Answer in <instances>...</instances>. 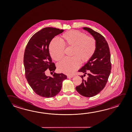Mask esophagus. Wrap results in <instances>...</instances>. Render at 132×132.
<instances>
[{"instance_id":"esophagus-1","label":"esophagus","mask_w":132,"mask_h":132,"mask_svg":"<svg viewBox=\"0 0 132 132\" xmlns=\"http://www.w3.org/2000/svg\"><path fill=\"white\" fill-rule=\"evenodd\" d=\"M74 77V76H70V75H68L67 76L68 78H72Z\"/></svg>"}]
</instances>
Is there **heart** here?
Wrapping results in <instances>:
<instances>
[{"label": "heart", "instance_id": "1", "mask_svg": "<svg viewBox=\"0 0 132 132\" xmlns=\"http://www.w3.org/2000/svg\"><path fill=\"white\" fill-rule=\"evenodd\" d=\"M61 42L53 39L50 43V55L55 61L60 60L63 56L64 47H72L70 58H65L57 65L58 71L66 74H72L78 69L80 62H87L94 54L96 42L94 38L78 31L71 30L62 35Z\"/></svg>", "mask_w": 132, "mask_h": 132}]
</instances>
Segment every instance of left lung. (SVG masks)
Listing matches in <instances>:
<instances>
[{"instance_id": "8db88e82", "label": "left lung", "mask_w": 132, "mask_h": 132, "mask_svg": "<svg viewBox=\"0 0 132 132\" xmlns=\"http://www.w3.org/2000/svg\"><path fill=\"white\" fill-rule=\"evenodd\" d=\"M94 37L96 42L94 54L78 71L87 74V80L83 76L81 85L76 87L77 92L85 97H92L104 88L109 77L112 65L109 47L104 37L100 33L88 28H83Z\"/></svg>"}]
</instances>
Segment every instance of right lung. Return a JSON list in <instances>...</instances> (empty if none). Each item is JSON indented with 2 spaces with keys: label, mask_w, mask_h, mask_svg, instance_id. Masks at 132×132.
Segmentation results:
<instances>
[{
  "label": "right lung",
  "mask_w": 132,
  "mask_h": 132,
  "mask_svg": "<svg viewBox=\"0 0 132 132\" xmlns=\"http://www.w3.org/2000/svg\"><path fill=\"white\" fill-rule=\"evenodd\" d=\"M64 30L53 28H44L32 35L28 42L24 55L25 76L30 87L40 97H52L60 92L63 80V73H54L53 77L45 75V71L54 72L56 67L49 52V45L56 35Z\"/></svg>",
  "instance_id": "right-lung-1"
}]
</instances>
